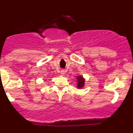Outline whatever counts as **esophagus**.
<instances>
[{
	"instance_id": "1",
	"label": "esophagus",
	"mask_w": 133,
	"mask_h": 133,
	"mask_svg": "<svg viewBox=\"0 0 133 133\" xmlns=\"http://www.w3.org/2000/svg\"><path fill=\"white\" fill-rule=\"evenodd\" d=\"M65 70L62 69V70H61V74L62 75H64V74H65Z\"/></svg>"
}]
</instances>
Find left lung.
Wrapping results in <instances>:
<instances>
[{
  "label": "left lung",
  "instance_id": "obj_1",
  "mask_svg": "<svg viewBox=\"0 0 133 133\" xmlns=\"http://www.w3.org/2000/svg\"><path fill=\"white\" fill-rule=\"evenodd\" d=\"M77 80V89H82L84 87L86 80L82 76L79 75L76 76Z\"/></svg>",
  "mask_w": 133,
  "mask_h": 133
}]
</instances>
